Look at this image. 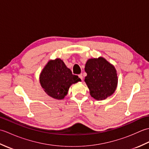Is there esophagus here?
Instances as JSON below:
<instances>
[{"instance_id":"1","label":"esophagus","mask_w":149,"mask_h":149,"mask_svg":"<svg viewBox=\"0 0 149 149\" xmlns=\"http://www.w3.org/2000/svg\"><path fill=\"white\" fill-rule=\"evenodd\" d=\"M79 77H80V79H81V80H83V74H81L79 75Z\"/></svg>"}]
</instances>
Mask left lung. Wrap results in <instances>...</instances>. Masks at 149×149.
I'll return each instance as SVG.
<instances>
[{
  "label": "left lung",
  "instance_id": "left-lung-1",
  "mask_svg": "<svg viewBox=\"0 0 149 149\" xmlns=\"http://www.w3.org/2000/svg\"><path fill=\"white\" fill-rule=\"evenodd\" d=\"M84 70L87 73L84 81L95 99H106L114 93L118 83L116 71L105 59H88Z\"/></svg>",
  "mask_w": 149,
  "mask_h": 149
}]
</instances>
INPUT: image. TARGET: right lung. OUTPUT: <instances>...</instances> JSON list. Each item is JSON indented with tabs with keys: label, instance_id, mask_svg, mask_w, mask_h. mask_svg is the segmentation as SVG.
I'll list each match as a JSON object with an SVG mask.
<instances>
[{
	"label": "right lung",
	"instance_id": "obj_1",
	"mask_svg": "<svg viewBox=\"0 0 149 149\" xmlns=\"http://www.w3.org/2000/svg\"><path fill=\"white\" fill-rule=\"evenodd\" d=\"M40 84L49 96L61 100L67 94L72 84L81 81L77 75L72 74L61 59L50 60L43 68L40 77Z\"/></svg>",
	"mask_w": 149,
	"mask_h": 149
}]
</instances>
